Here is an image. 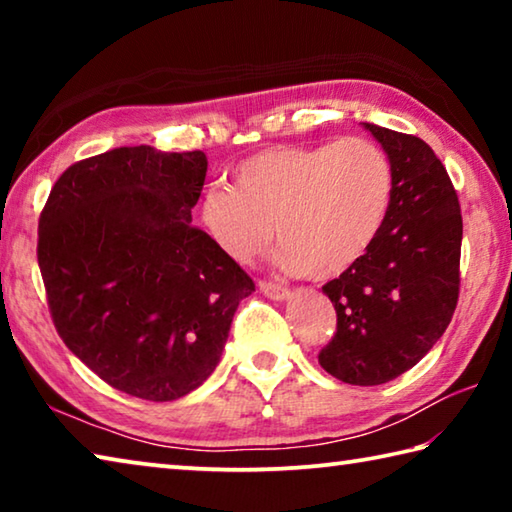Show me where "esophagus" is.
Listing matches in <instances>:
<instances>
[{"instance_id":"1","label":"esophagus","mask_w":512,"mask_h":512,"mask_svg":"<svg viewBox=\"0 0 512 512\" xmlns=\"http://www.w3.org/2000/svg\"><path fill=\"white\" fill-rule=\"evenodd\" d=\"M259 291H262L264 296L271 298V300H287L291 296V291L284 287V284H280V282H266V280H262V282H259Z\"/></svg>"}]
</instances>
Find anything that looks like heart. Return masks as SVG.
<instances>
[{
    "label": "heart",
    "mask_w": 512,
    "mask_h": 512,
    "mask_svg": "<svg viewBox=\"0 0 512 512\" xmlns=\"http://www.w3.org/2000/svg\"><path fill=\"white\" fill-rule=\"evenodd\" d=\"M393 194V164L375 142L282 144L241 160L232 187L207 189L201 219L239 264L264 255L277 228L284 266L332 280L375 244Z\"/></svg>",
    "instance_id": "obj_1"
}]
</instances>
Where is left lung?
<instances>
[{
    "label": "left lung",
    "mask_w": 512,
    "mask_h": 512,
    "mask_svg": "<svg viewBox=\"0 0 512 512\" xmlns=\"http://www.w3.org/2000/svg\"><path fill=\"white\" fill-rule=\"evenodd\" d=\"M363 128L393 164V205L368 253L323 287L336 309V334L318 363L345 384L379 386L411 370L454 316L463 216L427 142L375 124Z\"/></svg>",
    "instance_id": "obj_1"
}]
</instances>
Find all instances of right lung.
Segmentation results:
<instances>
[{"instance_id": "obj_1", "label": "right lung", "mask_w": 512, "mask_h": 512, "mask_svg": "<svg viewBox=\"0 0 512 512\" xmlns=\"http://www.w3.org/2000/svg\"><path fill=\"white\" fill-rule=\"evenodd\" d=\"M203 151L121 146L56 180L38 264L60 339L106 384L149 402L192 393L219 366L255 284L192 225Z\"/></svg>"}]
</instances>
